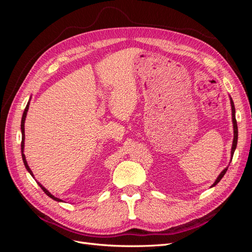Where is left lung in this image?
Here are the masks:
<instances>
[{"label":"left lung","mask_w":252,"mask_h":252,"mask_svg":"<svg viewBox=\"0 0 252 252\" xmlns=\"http://www.w3.org/2000/svg\"><path fill=\"white\" fill-rule=\"evenodd\" d=\"M229 100H230V106H231V116H232V126H233V140H232V146H231V151H230V154H231V159H232V157H233V154H234V150H235V148H236V144H238V124H236V120H235V108H234V104H233V101H232V98H231V96L229 95ZM231 159H230V162H231ZM230 164V163H229ZM227 169H228V166L226 167V168L224 169V170H222L220 171V173L219 174V177L217 178V180L215 181V183H213V184L211 185V187H215L218 183L222 180V178L224 177V174L226 173V171H227Z\"/></svg>","instance_id":"8db88e82"}]
</instances>
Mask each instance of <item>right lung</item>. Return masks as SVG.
I'll return each instance as SVG.
<instances>
[{
	"instance_id": "add662e5",
	"label": "right lung",
	"mask_w": 252,
	"mask_h": 252,
	"mask_svg": "<svg viewBox=\"0 0 252 252\" xmlns=\"http://www.w3.org/2000/svg\"><path fill=\"white\" fill-rule=\"evenodd\" d=\"M30 100H32V96H30V98H29V101H28V103H27V105H26V108H25V110H24V112H23V117H22V121H21V132H22V143H21V150H22V158H23V162H24V165H25V168L27 169V171L32 174V177L34 179V175H33V172L32 171V169H30V167L28 166V163H27V161H26V157H25V155H24V147H25V120H26V117H27V111H28V109H29V104H30ZM35 182L37 183V184H39V186L43 189V191L46 193L49 197H51L52 200H55V201H57V202H63V200H61V199H59V197H56L55 195L53 194H51L48 190L45 188L40 182H37L36 180H35Z\"/></svg>"
}]
</instances>
